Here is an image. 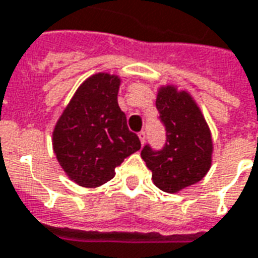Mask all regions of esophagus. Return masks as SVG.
Here are the masks:
<instances>
[{
    "mask_svg": "<svg viewBox=\"0 0 258 258\" xmlns=\"http://www.w3.org/2000/svg\"><path fill=\"white\" fill-rule=\"evenodd\" d=\"M138 137H140L141 144H144V142H145V138H146V133L145 131H140V133H138Z\"/></svg>",
    "mask_w": 258,
    "mask_h": 258,
    "instance_id": "obj_1",
    "label": "esophagus"
}]
</instances>
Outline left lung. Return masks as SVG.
Here are the masks:
<instances>
[{
    "mask_svg": "<svg viewBox=\"0 0 258 258\" xmlns=\"http://www.w3.org/2000/svg\"><path fill=\"white\" fill-rule=\"evenodd\" d=\"M156 109L166 130V142L162 149L146 144L141 156L157 188L175 194L199 182L209 171L213 151L210 130L189 94L177 92L174 87L159 91Z\"/></svg>",
    "mask_w": 258,
    "mask_h": 258,
    "instance_id": "8db88e82",
    "label": "left lung"
}]
</instances>
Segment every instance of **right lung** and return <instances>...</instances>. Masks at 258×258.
<instances>
[{"mask_svg": "<svg viewBox=\"0 0 258 258\" xmlns=\"http://www.w3.org/2000/svg\"><path fill=\"white\" fill-rule=\"evenodd\" d=\"M120 80L99 73L80 85L53 130V152L74 182L95 188L114 177V168L140 151L138 135L117 103Z\"/></svg>", "mask_w": 258, "mask_h": 258, "instance_id": "add662e5", "label": "right lung"}]
</instances>
